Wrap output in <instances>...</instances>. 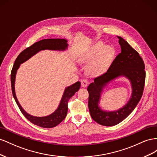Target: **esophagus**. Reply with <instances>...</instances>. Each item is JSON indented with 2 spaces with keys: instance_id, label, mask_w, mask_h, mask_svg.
<instances>
[{
  "instance_id": "esophagus-1",
  "label": "esophagus",
  "mask_w": 157,
  "mask_h": 157,
  "mask_svg": "<svg viewBox=\"0 0 157 157\" xmlns=\"http://www.w3.org/2000/svg\"><path fill=\"white\" fill-rule=\"evenodd\" d=\"M81 84L82 87H86L88 85V82L87 81V79H82L81 81Z\"/></svg>"
}]
</instances>
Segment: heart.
Here are the masks:
<instances>
[{
    "label": "heart",
    "instance_id": "obj_1",
    "mask_svg": "<svg viewBox=\"0 0 157 157\" xmlns=\"http://www.w3.org/2000/svg\"><path fill=\"white\" fill-rule=\"evenodd\" d=\"M115 51L111 46H105V44L101 42L96 43L92 47L91 52L82 57L80 61H88L93 59L98 55L96 61L90 68L91 74H100L105 71L112 63L113 60Z\"/></svg>",
    "mask_w": 157,
    "mask_h": 157
}]
</instances>
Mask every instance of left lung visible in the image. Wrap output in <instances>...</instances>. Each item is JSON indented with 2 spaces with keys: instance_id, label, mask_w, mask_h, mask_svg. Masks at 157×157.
I'll use <instances>...</instances> for the list:
<instances>
[{
  "instance_id": "1",
  "label": "left lung",
  "mask_w": 157,
  "mask_h": 157,
  "mask_svg": "<svg viewBox=\"0 0 157 157\" xmlns=\"http://www.w3.org/2000/svg\"><path fill=\"white\" fill-rule=\"evenodd\" d=\"M121 52L116 56L108 70L94 78L87 87L89 110L94 121L102 126H113L123 121L136 108L142 97L145 82V64L139 53L122 37L117 36ZM120 75L126 76L131 82L132 95L123 108L114 112H105L98 106L102 88L111 80Z\"/></svg>"
}]
</instances>
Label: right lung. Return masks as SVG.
<instances>
[{
    "instance_id": "1",
    "label": "right lung",
    "mask_w": 157,
    "mask_h": 157,
    "mask_svg": "<svg viewBox=\"0 0 157 157\" xmlns=\"http://www.w3.org/2000/svg\"><path fill=\"white\" fill-rule=\"evenodd\" d=\"M68 44L66 39H45L35 43L32 45L26 48L21 52L20 55L17 56L14 62V66L12 67L10 79H11V87L13 97H14L17 105L18 106L21 113L24 114L25 117L28 119L31 123L36 125V126L51 128L56 126L66 118L67 113H68V102L70 98L72 97L76 91L79 90L81 86V83L77 82L71 86L66 87L64 95L62 96V100L59 105V108L52 114L45 116V117H35V116H31L24 111L21 108L15 94L14 83L15 78L17 70L18 69L20 64L29 59L30 57L34 55L37 52L44 49H49V50H65Z\"/></svg>"
}]
</instances>
